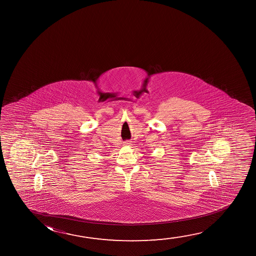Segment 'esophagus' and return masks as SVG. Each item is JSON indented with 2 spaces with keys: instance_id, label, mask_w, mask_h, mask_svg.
Wrapping results in <instances>:
<instances>
[{
  "instance_id": "1",
  "label": "esophagus",
  "mask_w": 256,
  "mask_h": 256,
  "mask_svg": "<svg viewBox=\"0 0 256 256\" xmlns=\"http://www.w3.org/2000/svg\"><path fill=\"white\" fill-rule=\"evenodd\" d=\"M131 142H130V140H126V142H124V144H123V145H124V146H131Z\"/></svg>"
}]
</instances>
